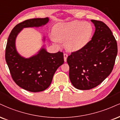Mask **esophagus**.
Returning <instances> with one entry per match:
<instances>
[{
    "label": "esophagus",
    "mask_w": 120,
    "mask_h": 120,
    "mask_svg": "<svg viewBox=\"0 0 120 120\" xmlns=\"http://www.w3.org/2000/svg\"><path fill=\"white\" fill-rule=\"evenodd\" d=\"M68 56V54H64V61H66V59H67V57Z\"/></svg>",
    "instance_id": "obj_1"
}]
</instances>
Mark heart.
<instances>
[{
    "mask_svg": "<svg viewBox=\"0 0 120 120\" xmlns=\"http://www.w3.org/2000/svg\"><path fill=\"white\" fill-rule=\"evenodd\" d=\"M93 34V26L89 22L74 21L57 24L54 29L56 43L66 41V47L71 51H78L88 44Z\"/></svg>",
    "mask_w": 120,
    "mask_h": 120,
    "instance_id": "1",
    "label": "heart"
}]
</instances>
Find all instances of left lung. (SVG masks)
<instances>
[{
  "label": "left lung",
  "mask_w": 120,
  "mask_h": 120,
  "mask_svg": "<svg viewBox=\"0 0 120 120\" xmlns=\"http://www.w3.org/2000/svg\"><path fill=\"white\" fill-rule=\"evenodd\" d=\"M96 27L88 44L68 57L69 78L80 90L98 86L111 74L117 54V45L111 30L105 23L91 20Z\"/></svg>",
  "instance_id": "obj_1"
}]
</instances>
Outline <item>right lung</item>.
<instances>
[{
    "label": "right lung",
    "mask_w": 120,
    "mask_h": 120,
    "mask_svg": "<svg viewBox=\"0 0 120 120\" xmlns=\"http://www.w3.org/2000/svg\"><path fill=\"white\" fill-rule=\"evenodd\" d=\"M49 21L48 17L26 20L14 27L8 38L5 60L11 78L19 86L30 92H41L50 86L56 70L64 63V55L60 51L49 53L42 48L37 54L25 58L17 51L15 39L23 28L42 26Z\"/></svg>",
    "instance_id": "obj_1"
}]
</instances>
